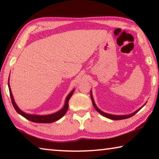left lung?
Instances as JSON below:
<instances>
[{
    "mask_svg": "<svg viewBox=\"0 0 159 159\" xmlns=\"http://www.w3.org/2000/svg\"><path fill=\"white\" fill-rule=\"evenodd\" d=\"M90 97H91V99H92V102H93V104L94 107H95V109L98 111L99 114H101L102 115L108 118H110V119H112V120H121V119H125V118H128L130 117H132L133 116H134V114H136L137 112L139 111V110L140 109H138L137 110V111L135 112H134L133 114H129V115H126V116H115V115H111V114H107V113H104L103 111H102L101 110H99L98 107H97V106L95 105V102H94V99L93 98V95H92V93H90Z\"/></svg>",
    "mask_w": 159,
    "mask_h": 159,
    "instance_id": "8db88e82",
    "label": "left lung"
}]
</instances>
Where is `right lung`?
<instances>
[{"label":"right lung","instance_id":"right-lung-1","mask_svg":"<svg viewBox=\"0 0 159 159\" xmlns=\"http://www.w3.org/2000/svg\"><path fill=\"white\" fill-rule=\"evenodd\" d=\"M8 87H9V90H10V98H11V100H12V104L13 107H14L15 109L16 110V111H17L18 114H20V115L22 116L25 117V118H26V119L31 120V121H32V122L41 123H50L55 122V121H56V120H57L60 119V118H61L63 116H64V114L66 113L67 110H68L69 99L71 98V97L72 96V95H73L74 91V90H72L71 92L69 94V95L67 96L66 101H65V104H64V107L60 110V111L56 112V113H55V114H50V115L39 116V115L28 114H26V113H25V112H23L22 111H21V110L18 108V107L17 106V104H15V102L14 101V98H13V96H12V94L11 92V89H10L9 83H8Z\"/></svg>","mask_w":159,"mask_h":159}]
</instances>
